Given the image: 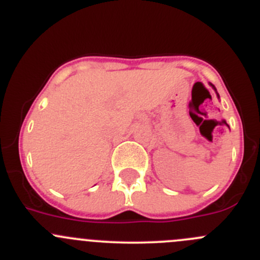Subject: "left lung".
<instances>
[{
	"instance_id": "1",
	"label": "left lung",
	"mask_w": 260,
	"mask_h": 260,
	"mask_svg": "<svg viewBox=\"0 0 260 260\" xmlns=\"http://www.w3.org/2000/svg\"><path fill=\"white\" fill-rule=\"evenodd\" d=\"M211 86H212V87H213V90H215V91H216V87H215V86H213V85H212V84H211ZM216 94H217V91H216ZM217 96H218V98H220V95H218V94H217Z\"/></svg>"
}]
</instances>
